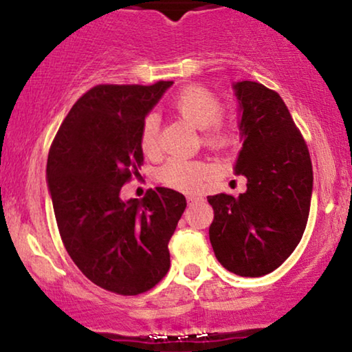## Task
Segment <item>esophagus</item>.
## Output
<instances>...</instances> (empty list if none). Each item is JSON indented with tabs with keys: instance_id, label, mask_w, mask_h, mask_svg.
<instances>
[{
	"instance_id": "34e87169",
	"label": "esophagus",
	"mask_w": 352,
	"mask_h": 352,
	"mask_svg": "<svg viewBox=\"0 0 352 352\" xmlns=\"http://www.w3.org/2000/svg\"><path fill=\"white\" fill-rule=\"evenodd\" d=\"M200 200V197H195V195H189L187 197V201H190V204H194V201Z\"/></svg>"
}]
</instances>
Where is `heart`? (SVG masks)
Listing matches in <instances>:
<instances>
[{"label":"heart","instance_id":"b5f03b06","mask_svg":"<svg viewBox=\"0 0 352 352\" xmlns=\"http://www.w3.org/2000/svg\"><path fill=\"white\" fill-rule=\"evenodd\" d=\"M171 109L192 126L201 129V142L211 151H228L235 144V131L221 113V99L213 91L200 85H190L181 89L171 100ZM139 146L147 157L160 152V133L157 115L144 118ZM213 175V166L204 160L171 158L158 171L163 184L186 194H197L204 189Z\"/></svg>","mask_w":352,"mask_h":352}]
</instances>
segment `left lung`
Segmentation results:
<instances>
[{
  "mask_svg": "<svg viewBox=\"0 0 352 352\" xmlns=\"http://www.w3.org/2000/svg\"><path fill=\"white\" fill-rule=\"evenodd\" d=\"M242 151L235 173L247 192L210 195L214 210L210 242L228 271L261 277L300 243L309 216L312 163L306 141L276 91L256 81L234 85Z\"/></svg>",
  "mask_w": 352,
  "mask_h": 352,
  "instance_id": "8db88e82",
  "label": "left lung"
}]
</instances>
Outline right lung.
<instances>
[{
    "label": "right lung",
    "instance_id": "1",
    "mask_svg": "<svg viewBox=\"0 0 352 352\" xmlns=\"http://www.w3.org/2000/svg\"><path fill=\"white\" fill-rule=\"evenodd\" d=\"M173 81L98 85L62 122L47 155V186L62 243L96 285L134 296L157 285L170 269V243L186 197L157 187L142 200L120 190L139 175L144 118Z\"/></svg>",
    "mask_w": 352,
    "mask_h": 352
}]
</instances>
